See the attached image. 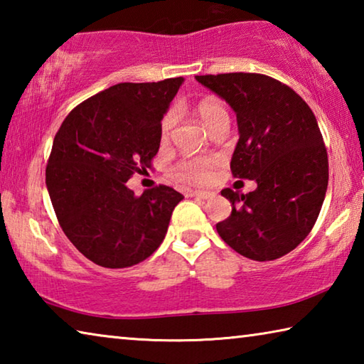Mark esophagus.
Listing matches in <instances>:
<instances>
[{
  "label": "esophagus",
  "mask_w": 364,
  "mask_h": 364,
  "mask_svg": "<svg viewBox=\"0 0 364 364\" xmlns=\"http://www.w3.org/2000/svg\"><path fill=\"white\" fill-rule=\"evenodd\" d=\"M191 197H197V199H212L215 193L212 191H189Z\"/></svg>",
  "instance_id": "esophagus-1"
}]
</instances>
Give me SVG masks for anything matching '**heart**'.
Instances as JSON below:
<instances>
[{
	"label": "heart",
	"instance_id": "obj_1",
	"mask_svg": "<svg viewBox=\"0 0 364 364\" xmlns=\"http://www.w3.org/2000/svg\"><path fill=\"white\" fill-rule=\"evenodd\" d=\"M196 112L199 115L202 123L212 130V128L217 125L218 122L228 119V110L225 104L221 102L217 97H204V100L197 102ZM175 125V112L170 110L164 115L162 122H160V139L167 141L173 130ZM217 164V160L213 157H189L181 160L176 167V175L181 181L199 184L205 183L210 180L212 176V168Z\"/></svg>",
	"mask_w": 364,
	"mask_h": 364
}]
</instances>
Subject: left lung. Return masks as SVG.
<instances>
[{"label":"left lung","instance_id":"left-lung-1","mask_svg":"<svg viewBox=\"0 0 364 364\" xmlns=\"http://www.w3.org/2000/svg\"><path fill=\"white\" fill-rule=\"evenodd\" d=\"M196 80L236 112L231 171L257 183L249 194L221 191L232 210L217 223L220 237L250 260H276L310 234L324 202L329 164L316 117L292 88L262 73Z\"/></svg>","mask_w":364,"mask_h":364}]
</instances>
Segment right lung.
<instances>
[{"mask_svg": "<svg viewBox=\"0 0 364 364\" xmlns=\"http://www.w3.org/2000/svg\"><path fill=\"white\" fill-rule=\"evenodd\" d=\"M183 77L119 83L88 97L65 117L53 141L46 188L60 228L78 252L104 268H127L162 244L183 196L170 186H127L151 168L160 122Z\"/></svg>", "mask_w": 364, "mask_h": 364, "instance_id": "obj_1", "label": "right lung"}]
</instances>
